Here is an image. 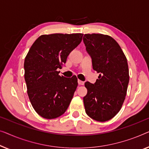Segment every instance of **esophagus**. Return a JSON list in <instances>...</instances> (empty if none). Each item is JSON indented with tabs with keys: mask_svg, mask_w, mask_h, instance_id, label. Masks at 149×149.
Here are the masks:
<instances>
[{
	"mask_svg": "<svg viewBox=\"0 0 149 149\" xmlns=\"http://www.w3.org/2000/svg\"><path fill=\"white\" fill-rule=\"evenodd\" d=\"M77 82H78V84H79V85H84V82L83 81L79 80V79H78V81H77Z\"/></svg>",
	"mask_w": 149,
	"mask_h": 149,
	"instance_id": "obj_1",
	"label": "esophagus"
}]
</instances>
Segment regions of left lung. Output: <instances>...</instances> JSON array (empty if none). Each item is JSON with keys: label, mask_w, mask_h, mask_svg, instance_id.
<instances>
[{"label": "left lung", "mask_w": 149, "mask_h": 149, "mask_svg": "<svg viewBox=\"0 0 149 149\" xmlns=\"http://www.w3.org/2000/svg\"><path fill=\"white\" fill-rule=\"evenodd\" d=\"M93 70L99 73L95 84L85 82V111L92 119L106 121L120 111L129 83L127 58L118 43L109 36L92 33L83 38Z\"/></svg>", "instance_id": "1"}]
</instances>
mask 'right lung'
Segmentation results:
<instances>
[{
	"label": "right lung",
	"instance_id": "obj_1",
	"mask_svg": "<svg viewBox=\"0 0 149 149\" xmlns=\"http://www.w3.org/2000/svg\"><path fill=\"white\" fill-rule=\"evenodd\" d=\"M82 33H53L38 38L25 58V80L31 104L39 116L54 119L68 109L77 86V78L58 75Z\"/></svg>",
	"mask_w": 149,
	"mask_h": 149
}]
</instances>
